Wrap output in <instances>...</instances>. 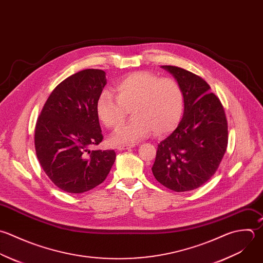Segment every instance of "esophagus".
I'll return each instance as SVG.
<instances>
[{"mask_svg": "<svg viewBox=\"0 0 263 263\" xmlns=\"http://www.w3.org/2000/svg\"><path fill=\"white\" fill-rule=\"evenodd\" d=\"M133 145H122V146H118L117 149L120 152V151H126V149H130L132 148Z\"/></svg>", "mask_w": 263, "mask_h": 263, "instance_id": "34e87169", "label": "esophagus"}]
</instances>
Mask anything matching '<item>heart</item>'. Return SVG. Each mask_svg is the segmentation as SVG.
Segmentation results:
<instances>
[{"label":"heart","instance_id":"1","mask_svg":"<svg viewBox=\"0 0 263 263\" xmlns=\"http://www.w3.org/2000/svg\"><path fill=\"white\" fill-rule=\"evenodd\" d=\"M117 97L102 91L96 101V114L107 128L120 126L131 109L133 119L121 126L110 136L114 145L136 143L148 137L153 131L162 136L173 131L183 112V93L172 79H161L148 71L126 76L116 84Z\"/></svg>","mask_w":263,"mask_h":263}]
</instances>
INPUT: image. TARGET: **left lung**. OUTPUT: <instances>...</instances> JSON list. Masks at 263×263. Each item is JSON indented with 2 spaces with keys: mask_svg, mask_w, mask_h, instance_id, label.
I'll return each instance as SVG.
<instances>
[{
  "mask_svg": "<svg viewBox=\"0 0 263 263\" xmlns=\"http://www.w3.org/2000/svg\"><path fill=\"white\" fill-rule=\"evenodd\" d=\"M179 84L184 101L177 128L158 145L155 178L177 193L196 190L216 172L228 146V122L218 97L201 77L163 65Z\"/></svg>",
  "mask_w": 263,
  "mask_h": 263,
  "instance_id": "1",
  "label": "left lung"
}]
</instances>
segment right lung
Wrapping results in <instances>:
<instances>
[{
    "mask_svg": "<svg viewBox=\"0 0 263 263\" xmlns=\"http://www.w3.org/2000/svg\"><path fill=\"white\" fill-rule=\"evenodd\" d=\"M106 85L101 69H84L62 81L50 94L34 130L41 167L61 191L83 194L108 175L114 151H90L102 141L96 101Z\"/></svg>",
    "mask_w": 263,
    "mask_h": 263,
    "instance_id": "right-lung-1",
    "label": "right lung"
}]
</instances>
